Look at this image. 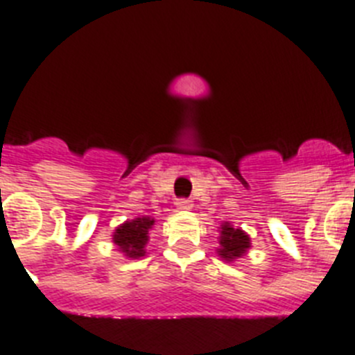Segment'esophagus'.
I'll return each instance as SVG.
<instances>
[{
  "label": "esophagus",
  "instance_id": "34e87169",
  "mask_svg": "<svg viewBox=\"0 0 355 355\" xmlns=\"http://www.w3.org/2000/svg\"><path fill=\"white\" fill-rule=\"evenodd\" d=\"M175 208L180 209V211H187V209L192 208V200H190V199H184V197H181V199L175 200Z\"/></svg>",
  "mask_w": 355,
  "mask_h": 355
}]
</instances>
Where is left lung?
I'll return each mask as SVG.
<instances>
[{
  "mask_svg": "<svg viewBox=\"0 0 355 355\" xmlns=\"http://www.w3.org/2000/svg\"><path fill=\"white\" fill-rule=\"evenodd\" d=\"M250 247V240L241 229H234L229 224L222 225V236H220V249L218 254L227 261L241 258Z\"/></svg>",
  "mask_w": 355,
  "mask_h": 355,
  "instance_id": "8db88e82",
  "label": "left lung"
}]
</instances>
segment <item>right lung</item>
Wrapping results in <instances>:
<instances>
[{"label": "right lung", "mask_w": 355, "mask_h": 355, "mask_svg": "<svg viewBox=\"0 0 355 355\" xmlns=\"http://www.w3.org/2000/svg\"><path fill=\"white\" fill-rule=\"evenodd\" d=\"M153 224H155V220H150L149 216L124 222L121 227H117L114 234L115 245H119V249L126 256H130V258L146 256L144 247L147 243V234H149V229L153 227Z\"/></svg>", "instance_id": "right-lung-1"}]
</instances>
